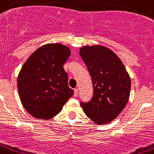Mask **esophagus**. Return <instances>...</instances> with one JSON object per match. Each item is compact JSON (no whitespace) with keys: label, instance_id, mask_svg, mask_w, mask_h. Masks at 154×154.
Instances as JSON below:
<instances>
[{"label":"esophagus","instance_id":"34e87169","mask_svg":"<svg viewBox=\"0 0 154 154\" xmlns=\"http://www.w3.org/2000/svg\"><path fill=\"white\" fill-rule=\"evenodd\" d=\"M78 95V89H75L74 90V96L75 97H77Z\"/></svg>","mask_w":154,"mask_h":154}]
</instances>
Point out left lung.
<instances>
[{
    "label": "left lung",
    "instance_id": "left-lung-1",
    "mask_svg": "<svg viewBox=\"0 0 154 154\" xmlns=\"http://www.w3.org/2000/svg\"><path fill=\"white\" fill-rule=\"evenodd\" d=\"M80 56L92 78L94 95L80 105L87 117L98 125L111 123L129 100L131 78L121 60L106 47L84 46Z\"/></svg>",
    "mask_w": 154,
    "mask_h": 154
}]
</instances>
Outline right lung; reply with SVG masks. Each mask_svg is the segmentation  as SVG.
<instances>
[{
    "mask_svg": "<svg viewBox=\"0 0 154 154\" xmlns=\"http://www.w3.org/2000/svg\"><path fill=\"white\" fill-rule=\"evenodd\" d=\"M71 50L61 43H47L30 55L17 76L18 95L30 116L50 119L73 95L64 64Z\"/></svg>",
    "mask_w": 154,
    "mask_h": 154,
    "instance_id": "right-lung-1",
    "label": "right lung"
}]
</instances>
